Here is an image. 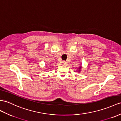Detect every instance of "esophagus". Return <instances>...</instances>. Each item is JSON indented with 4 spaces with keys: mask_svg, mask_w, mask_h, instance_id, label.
<instances>
[{
    "mask_svg": "<svg viewBox=\"0 0 121 121\" xmlns=\"http://www.w3.org/2000/svg\"><path fill=\"white\" fill-rule=\"evenodd\" d=\"M61 64L63 65H65L67 64V62L66 61H63L62 62H61Z\"/></svg>",
    "mask_w": 121,
    "mask_h": 121,
    "instance_id": "34e87169",
    "label": "esophagus"
}]
</instances>
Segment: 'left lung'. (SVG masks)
<instances>
[{
    "mask_svg": "<svg viewBox=\"0 0 121 121\" xmlns=\"http://www.w3.org/2000/svg\"><path fill=\"white\" fill-rule=\"evenodd\" d=\"M81 68H82V67H81V66L80 67H79V70H78V71H78V72H79V71H81Z\"/></svg>",
    "mask_w": 121,
    "mask_h": 121,
    "instance_id": "8db88e82",
    "label": "left lung"
}]
</instances>
